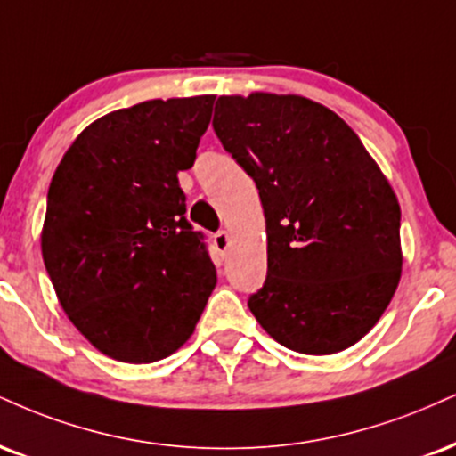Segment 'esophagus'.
I'll return each instance as SVG.
<instances>
[{
    "mask_svg": "<svg viewBox=\"0 0 456 456\" xmlns=\"http://www.w3.org/2000/svg\"><path fill=\"white\" fill-rule=\"evenodd\" d=\"M214 246H216V250L218 252H227L229 250V246H232V235H229V232H218L216 235H214Z\"/></svg>",
    "mask_w": 456,
    "mask_h": 456,
    "instance_id": "obj_1",
    "label": "esophagus"
}]
</instances>
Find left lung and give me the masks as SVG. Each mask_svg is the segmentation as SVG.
<instances>
[{
	"label": "left lung",
	"instance_id": "1",
	"mask_svg": "<svg viewBox=\"0 0 456 456\" xmlns=\"http://www.w3.org/2000/svg\"><path fill=\"white\" fill-rule=\"evenodd\" d=\"M212 125L265 214L267 278L250 312L295 353L350 348L402 278V210L387 175L359 135L308 97L221 95Z\"/></svg>",
	"mask_w": 456,
	"mask_h": 456
}]
</instances>
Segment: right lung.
Returning <instances> with one entry per match:
<instances>
[{"mask_svg":"<svg viewBox=\"0 0 456 456\" xmlns=\"http://www.w3.org/2000/svg\"><path fill=\"white\" fill-rule=\"evenodd\" d=\"M214 95L151 100L93 120L48 189L42 259L74 327L110 359L155 363L193 336L216 272L186 221Z\"/></svg>","mask_w":456,"mask_h":456,"instance_id":"1","label":"right lung"}]
</instances>
